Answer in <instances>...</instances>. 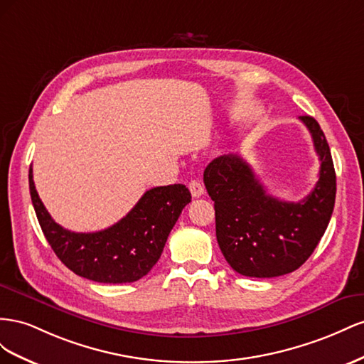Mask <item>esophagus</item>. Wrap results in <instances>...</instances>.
Masks as SVG:
<instances>
[{
	"label": "esophagus",
	"mask_w": 364,
	"mask_h": 364,
	"mask_svg": "<svg viewBox=\"0 0 364 364\" xmlns=\"http://www.w3.org/2000/svg\"><path fill=\"white\" fill-rule=\"evenodd\" d=\"M189 191H191L193 198H200L201 195H204L203 184H201L200 181H196V180H192V181L189 183Z\"/></svg>",
	"instance_id": "esophagus-1"
}]
</instances>
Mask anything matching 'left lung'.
Instances as JSON below:
<instances>
[{
    "mask_svg": "<svg viewBox=\"0 0 364 364\" xmlns=\"http://www.w3.org/2000/svg\"><path fill=\"white\" fill-rule=\"evenodd\" d=\"M320 160L318 181L302 201L268 195L242 157L221 155L204 171L215 201L216 240L236 273L248 277L288 274L305 264L323 236L336 203V171L329 144L314 117L300 116Z\"/></svg>",
    "mask_w": 364,
    "mask_h": 364,
    "instance_id": "left-lung-1",
    "label": "left lung"
}]
</instances>
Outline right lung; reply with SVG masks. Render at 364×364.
<instances>
[{"mask_svg":"<svg viewBox=\"0 0 364 364\" xmlns=\"http://www.w3.org/2000/svg\"><path fill=\"white\" fill-rule=\"evenodd\" d=\"M28 188L46 240L73 273L100 284H127L146 276L160 259L181 210L191 203L184 184L149 189L119 223L100 232L76 233L55 223L41 201L30 166Z\"/></svg>","mask_w":364,"mask_h":364,"instance_id":"add662e5","label":"right lung"}]
</instances>
